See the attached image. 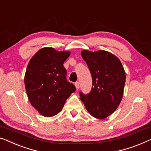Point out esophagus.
Wrapping results in <instances>:
<instances>
[{
  "label": "esophagus",
  "instance_id": "esophagus-1",
  "mask_svg": "<svg viewBox=\"0 0 151 151\" xmlns=\"http://www.w3.org/2000/svg\"><path fill=\"white\" fill-rule=\"evenodd\" d=\"M75 86H76V89H77V90H78V89L80 88V84H79V82H76L75 83Z\"/></svg>",
  "mask_w": 151,
  "mask_h": 151
}]
</instances>
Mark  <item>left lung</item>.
Segmentation results:
<instances>
[{
  "label": "left lung",
  "instance_id": "obj_1",
  "mask_svg": "<svg viewBox=\"0 0 151 151\" xmlns=\"http://www.w3.org/2000/svg\"><path fill=\"white\" fill-rule=\"evenodd\" d=\"M81 55L91 71L93 86L90 93H80L87 111L96 119H104L114 112L123 95L125 72L116 56L105 50H82Z\"/></svg>",
  "mask_w": 151,
  "mask_h": 151
}]
</instances>
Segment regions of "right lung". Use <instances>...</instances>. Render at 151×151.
I'll return each mask as SVG.
<instances>
[{"mask_svg":"<svg viewBox=\"0 0 151 151\" xmlns=\"http://www.w3.org/2000/svg\"><path fill=\"white\" fill-rule=\"evenodd\" d=\"M70 52H58L52 47L39 50L28 63L24 76L26 91L30 104L45 117L62 110L76 87L66 79L63 63Z\"/></svg>","mask_w":151,"mask_h":151,"instance_id":"add662e5","label":"right lung"}]
</instances>
